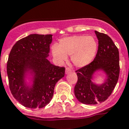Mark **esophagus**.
<instances>
[{
	"label": "esophagus",
	"mask_w": 129,
	"mask_h": 129,
	"mask_svg": "<svg viewBox=\"0 0 129 129\" xmlns=\"http://www.w3.org/2000/svg\"><path fill=\"white\" fill-rule=\"evenodd\" d=\"M71 70L70 69V68H66V74H68L69 73H70V72H71Z\"/></svg>",
	"instance_id": "esophagus-1"
}]
</instances>
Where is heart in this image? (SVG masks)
I'll list each match as a JSON object with an SVG mask.
<instances>
[{
    "label": "heart",
    "instance_id": "1",
    "mask_svg": "<svg viewBox=\"0 0 129 129\" xmlns=\"http://www.w3.org/2000/svg\"><path fill=\"white\" fill-rule=\"evenodd\" d=\"M97 51V43L94 37L86 35H74L62 38L59 44L54 45L52 54L59 63L64 61L71 56V62L78 68L91 62Z\"/></svg>",
    "mask_w": 129,
    "mask_h": 129
}]
</instances>
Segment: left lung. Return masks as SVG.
Wrapping results in <instances>:
<instances>
[{"label":"left lung","mask_w":129,"mask_h":129,"mask_svg":"<svg viewBox=\"0 0 129 129\" xmlns=\"http://www.w3.org/2000/svg\"><path fill=\"white\" fill-rule=\"evenodd\" d=\"M98 40V48L94 59L77 70L78 80L74 92L77 99L84 104L95 105L106 100L113 92L119 76V54L117 46L110 37L95 31ZM107 75L105 82L97 85L92 82L97 71Z\"/></svg>","instance_id":"1"}]
</instances>
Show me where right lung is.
Instances as JSON below:
<instances>
[{
    "instance_id": "add662e5",
    "label": "right lung",
    "mask_w": 129,
    "mask_h": 129,
    "mask_svg": "<svg viewBox=\"0 0 129 129\" xmlns=\"http://www.w3.org/2000/svg\"><path fill=\"white\" fill-rule=\"evenodd\" d=\"M52 35L31 34L16 42L7 62L9 87L13 96L26 108H42L52 98L56 83L65 75V68L47 59ZM31 75L32 84L25 78Z\"/></svg>"
}]
</instances>
